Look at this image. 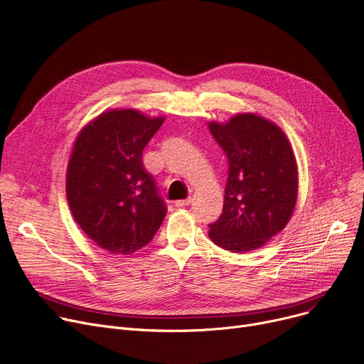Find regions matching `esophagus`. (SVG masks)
Wrapping results in <instances>:
<instances>
[{
	"mask_svg": "<svg viewBox=\"0 0 364 364\" xmlns=\"http://www.w3.org/2000/svg\"><path fill=\"white\" fill-rule=\"evenodd\" d=\"M191 201H193V198H186V200H178L175 204H176L178 207H185V205H188V204H191Z\"/></svg>",
	"mask_w": 364,
	"mask_h": 364,
	"instance_id": "34e87169",
	"label": "esophagus"
}]
</instances>
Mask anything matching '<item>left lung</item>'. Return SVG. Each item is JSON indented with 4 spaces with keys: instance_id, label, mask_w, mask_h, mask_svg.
<instances>
[{
    "instance_id": "8db88e82",
    "label": "left lung",
    "mask_w": 364,
    "mask_h": 364,
    "mask_svg": "<svg viewBox=\"0 0 364 364\" xmlns=\"http://www.w3.org/2000/svg\"><path fill=\"white\" fill-rule=\"evenodd\" d=\"M209 130L230 163L220 218L209 225L215 245L234 253L261 249L290 220L298 200V164L284 132L252 112Z\"/></svg>"
}]
</instances>
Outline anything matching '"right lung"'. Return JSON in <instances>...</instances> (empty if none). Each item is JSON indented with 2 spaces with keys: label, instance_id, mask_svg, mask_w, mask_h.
Masks as SVG:
<instances>
[{
  "label": "right lung",
  "instance_id": "1",
  "mask_svg": "<svg viewBox=\"0 0 364 364\" xmlns=\"http://www.w3.org/2000/svg\"><path fill=\"white\" fill-rule=\"evenodd\" d=\"M164 123L137 109L102 112L78 133L66 170V198L75 222L112 255L146 246L167 213L145 170L142 151Z\"/></svg>",
  "mask_w": 364,
  "mask_h": 364
}]
</instances>
